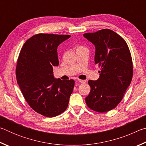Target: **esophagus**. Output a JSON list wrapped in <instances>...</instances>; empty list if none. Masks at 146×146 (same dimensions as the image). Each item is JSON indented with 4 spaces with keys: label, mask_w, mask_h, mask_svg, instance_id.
I'll return each instance as SVG.
<instances>
[{
    "label": "esophagus",
    "mask_w": 146,
    "mask_h": 146,
    "mask_svg": "<svg viewBox=\"0 0 146 146\" xmlns=\"http://www.w3.org/2000/svg\"><path fill=\"white\" fill-rule=\"evenodd\" d=\"M78 82L79 83H86V80H80V79H78Z\"/></svg>",
    "instance_id": "esophagus-1"
}]
</instances>
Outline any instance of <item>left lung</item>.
<instances>
[{
    "label": "left lung",
    "mask_w": 146,
    "mask_h": 146,
    "mask_svg": "<svg viewBox=\"0 0 146 146\" xmlns=\"http://www.w3.org/2000/svg\"><path fill=\"white\" fill-rule=\"evenodd\" d=\"M83 35L95 45V62L101 67L99 78L88 81L91 91L86 104L97 112H107L120 102L131 82V55L123 38L111 29Z\"/></svg>",
    "instance_id": "left-lung-1"
}]
</instances>
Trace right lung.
Here are the masks:
<instances>
[{
    "instance_id": "add662e5",
    "label": "right lung",
    "mask_w": 146,
    "mask_h": 146,
    "mask_svg": "<svg viewBox=\"0 0 146 146\" xmlns=\"http://www.w3.org/2000/svg\"><path fill=\"white\" fill-rule=\"evenodd\" d=\"M70 35L39 33L27 40L17 60V83L26 102L34 111L53 117L68 108L75 81L53 75L59 64L57 47Z\"/></svg>"
}]
</instances>
